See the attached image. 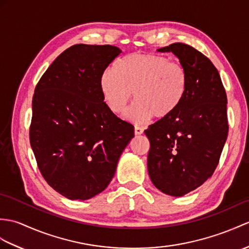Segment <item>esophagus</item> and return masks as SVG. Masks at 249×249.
I'll list each match as a JSON object with an SVG mask.
<instances>
[{
  "label": "esophagus",
  "instance_id": "esophagus-1",
  "mask_svg": "<svg viewBox=\"0 0 249 249\" xmlns=\"http://www.w3.org/2000/svg\"><path fill=\"white\" fill-rule=\"evenodd\" d=\"M143 132H144V129L142 128V127H139V126H136V127H135V135H136V136L142 135Z\"/></svg>",
  "mask_w": 249,
  "mask_h": 249
}]
</instances>
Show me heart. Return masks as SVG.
<instances>
[{
  "label": "heart",
  "mask_w": 249,
  "mask_h": 249,
  "mask_svg": "<svg viewBox=\"0 0 249 249\" xmlns=\"http://www.w3.org/2000/svg\"><path fill=\"white\" fill-rule=\"evenodd\" d=\"M184 68L165 56L135 53L117 63V71L107 68L102 73L100 88L104 102L113 113H122L132 96L137 101L125 117L143 124L154 115L165 119L180 105L187 91Z\"/></svg>",
  "instance_id": "b5f03b06"
}]
</instances>
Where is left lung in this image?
<instances>
[{
    "mask_svg": "<svg viewBox=\"0 0 249 249\" xmlns=\"http://www.w3.org/2000/svg\"><path fill=\"white\" fill-rule=\"evenodd\" d=\"M173 53L188 76L187 91L170 117L144 131L151 143L147 170L154 186L183 196L210 178L227 140V95L209 58L184 43L157 50Z\"/></svg>",
    "mask_w": 249,
    "mask_h": 249,
    "instance_id": "obj_1",
    "label": "left lung"
}]
</instances>
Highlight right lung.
I'll list each match as a JSON object with an SVG mask.
<instances>
[{"label":"right lung","mask_w":249,"mask_h":249,"mask_svg":"<svg viewBox=\"0 0 249 249\" xmlns=\"http://www.w3.org/2000/svg\"><path fill=\"white\" fill-rule=\"evenodd\" d=\"M122 53L113 45L75 44L40 78L33 97L31 146L40 172L65 197L90 199L114 176L134 126L108 108L102 73Z\"/></svg>","instance_id":"obj_1"}]
</instances>
